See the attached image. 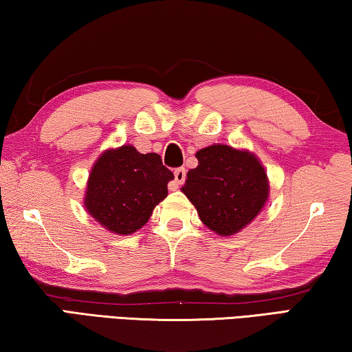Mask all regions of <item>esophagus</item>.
I'll return each mask as SVG.
<instances>
[{
  "instance_id": "34e87169",
  "label": "esophagus",
  "mask_w": 352,
  "mask_h": 352,
  "mask_svg": "<svg viewBox=\"0 0 352 352\" xmlns=\"http://www.w3.org/2000/svg\"><path fill=\"white\" fill-rule=\"evenodd\" d=\"M186 176H187V170L184 168V166L175 170V181H176V184H182L184 181H186Z\"/></svg>"
}]
</instances>
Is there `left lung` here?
Masks as SVG:
<instances>
[{
	"instance_id": "obj_1",
	"label": "left lung",
	"mask_w": 352,
	"mask_h": 352,
	"mask_svg": "<svg viewBox=\"0 0 352 352\" xmlns=\"http://www.w3.org/2000/svg\"><path fill=\"white\" fill-rule=\"evenodd\" d=\"M198 166L187 173L182 192L207 228L232 235L257 217L268 199V179L254 154L228 145L197 153Z\"/></svg>"
}]
</instances>
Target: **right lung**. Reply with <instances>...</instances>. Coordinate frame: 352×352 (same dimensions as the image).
<instances>
[{
	"instance_id": "right-lung-1",
	"label": "right lung",
	"mask_w": 352,
	"mask_h": 352,
	"mask_svg": "<svg viewBox=\"0 0 352 352\" xmlns=\"http://www.w3.org/2000/svg\"><path fill=\"white\" fill-rule=\"evenodd\" d=\"M173 177L159 154H140L131 145L111 149L91 168L84 204L101 226L128 235L149 220Z\"/></svg>"
}]
</instances>
